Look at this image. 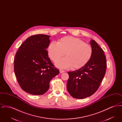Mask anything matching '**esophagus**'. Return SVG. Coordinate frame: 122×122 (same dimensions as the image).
I'll list each match as a JSON object with an SVG mask.
<instances>
[{"label": "esophagus", "instance_id": "1", "mask_svg": "<svg viewBox=\"0 0 122 122\" xmlns=\"http://www.w3.org/2000/svg\"><path fill=\"white\" fill-rule=\"evenodd\" d=\"M64 72H65V71H64V70H59V72H60V73H61V74H62V73H64Z\"/></svg>", "mask_w": 122, "mask_h": 122}]
</instances>
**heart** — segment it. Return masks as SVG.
I'll return each instance as SVG.
<instances>
[{"label": "heart", "mask_w": 122, "mask_h": 122, "mask_svg": "<svg viewBox=\"0 0 122 122\" xmlns=\"http://www.w3.org/2000/svg\"><path fill=\"white\" fill-rule=\"evenodd\" d=\"M48 55L53 62L61 58L65 53L66 57L56 63L58 68L67 69L73 67L78 69L85 66L90 60L93 54V48L81 39L72 36H65L58 42L51 41L49 44Z\"/></svg>", "instance_id": "b5f03b06"}]
</instances>
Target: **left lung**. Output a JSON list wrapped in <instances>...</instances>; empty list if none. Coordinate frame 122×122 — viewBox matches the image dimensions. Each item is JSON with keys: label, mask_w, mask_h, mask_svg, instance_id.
Listing matches in <instances>:
<instances>
[{"label": "left lung", "mask_w": 122, "mask_h": 122, "mask_svg": "<svg viewBox=\"0 0 122 122\" xmlns=\"http://www.w3.org/2000/svg\"><path fill=\"white\" fill-rule=\"evenodd\" d=\"M90 44L93 54L89 62L80 69L68 73L67 89L75 98H85L95 93L106 73V58L102 49L93 40Z\"/></svg>", "instance_id": "left-lung-1"}]
</instances>
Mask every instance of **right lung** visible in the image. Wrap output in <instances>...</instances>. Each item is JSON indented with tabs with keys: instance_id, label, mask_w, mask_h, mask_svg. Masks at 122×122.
Returning a JSON list of instances; mask_svg holds the SVG:
<instances>
[{
	"instance_id": "right-lung-1",
	"label": "right lung",
	"mask_w": 122,
	"mask_h": 122,
	"mask_svg": "<svg viewBox=\"0 0 122 122\" xmlns=\"http://www.w3.org/2000/svg\"><path fill=\"white\" fill-rule=\"evenodd\" d=\"M50 36H30L19 47L15 58L14 71L19 84L27 93L41 95L49 88V82L58 75L46 49Z\"/></svg>"
}]
</instances>
